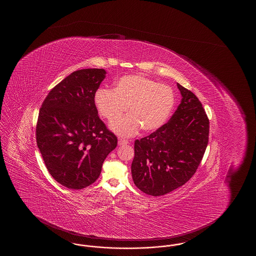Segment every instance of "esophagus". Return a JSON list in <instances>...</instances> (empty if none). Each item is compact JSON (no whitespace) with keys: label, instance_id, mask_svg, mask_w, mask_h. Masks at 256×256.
Returning <instances> with one entry per match:
<instances>
[{"label":"esophagus","instance_id":"1","mask_svg":"<svg viewBox=\"0 0 256 256\" xmlns=\"http://www.w3.org/2000/svg\"><path fill=\"white\" fill-rule=\"evenodd\" d=\"M127 144H129V142L127 141V140H124V139H119V141H118V144L122 146H126Z\"/></svg>","mask_w":256,"mask_h":256}]
</instances>
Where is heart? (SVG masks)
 <instances>
[{"instance_id": "heart-1", "label": "heart", "mask_w": 256, "mask_h": 256, "mask_svg": "<svg viewBox=\"0 0 256 256\" xmlns=\"http://www.w3.org/2000/svg\"><path fill=\"white\" fill-rule=\"evenodd\" d=\"M94 104L100 114L114 120L127 106L130 114L110 122V128L122 136H132L142 128L146 132L159 129L168 119L176 104L174 90L142 75L119 78L114 90L98 88Z\"/></svg>"}]
</instances>
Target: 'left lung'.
<instances>
[{"mask_svg":"<svg viewBox=\"0 0 256 256\" xmlns=\"http://www.w3.org/2000/svg\"><path fill=\"white\" fill-rule=\"evenodd\" d=\"M181 102L171 119L134 142L132 176L147 195H166L195 174L207 148L210 122L196 95L176 83Z\"/></svg>","mask_w":256,"mask_h":256,"instance_id":"obj_1","label":"left lung"}]
</instances>
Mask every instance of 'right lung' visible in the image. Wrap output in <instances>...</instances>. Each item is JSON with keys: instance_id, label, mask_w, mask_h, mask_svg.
<instances>
[{"instance_id": "1", "label": "right lung", "mask_w": 256, "mask_h": 256, "mask_svg": "<svg viewBox=\"0 0 256 256\" xmlns=\"http://www.w3.org/2000/svg\"><path fill=\"white\" fill-rule=\"evenodd\" d=\"M105 76L102 68L74 71L51 90L39 112V151L54 180L70 190L98 180L105 158L117 146L94 104Z\"/></svg>"}]
</instances>
